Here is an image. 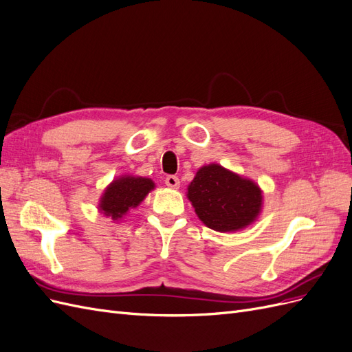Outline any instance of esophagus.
<instances>
[{"label":"esophagus","instance_id":"1","mask_svg":"<svg viewBox=\"0 0 352 352\" xmlns=\"http://www.w3.org/2000/svg\"><path fill=\"white\" fill-rule=\"evenodd\" d=\"M166 185H167L168 188L177 189V188L180 186V180H179V177H177V176L170 175V176H167V177H166Z\"/></svg>","mask_w":352,"mask_h":352}]
</instances>
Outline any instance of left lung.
<instances>
[{
  "label": "left lung",
  "mask_w": 352,
  "mask_h": 352,
  "mask_svg": "<svg viewBox=\"0 0 352 352\" xmlns=\"http://www.w3.org/2000/svg\"><path fill=\"white\" fill-rule=\"evenodd\" d=\"M186 197L198 219L221 233L248 228L263 210V190L258 184L217 163L198 168L188 185Z\"/></svg>",
  "instance_id": "8db88e82"
}]
</instances>
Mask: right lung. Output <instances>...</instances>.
<instances>
[{
  "label": "right lung",
  "mask_w": 352,
  "mask_h": 352,
  "mask_svg": "<svg viewBox=\"0 0 352 352\" xmlns=\"http://www.w3.org/2000/svg\"><path fill=\"white\" fill-rule=\"evenodd\" d=\"M154 188L155 184L150 177L122 175L104 189L98 202V211L119 223L132 208L140 206Z\"/></svg>",
  "instance_id": "obj_1"
}]
</instances>
